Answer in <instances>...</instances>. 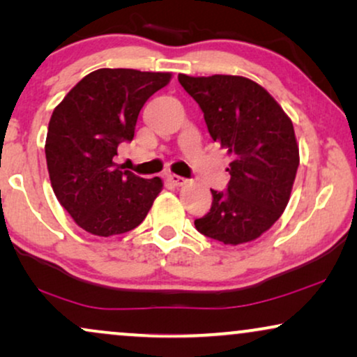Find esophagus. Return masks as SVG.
Returning <instances> with one entry per match:
<instances>
[{"instance_id":"34e87169","label":"esophagus","mask_w":357,"mask_h":357,"mask_svg":"<svg viewBox=\"0 0 357 357\" xmlns=\"http://www.w3.org/2000/svg\"><path fill=\"white\" fill-rule=\"evenodd\" d=\"M167 180L172 185H175V187H182V185H185V183L188 182V180L185 178V177H180V175H175V174L167 175Z\"/></svg>"}]
</instances>
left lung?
Wrapping results in <instances>:
<instances>
[{"mask_svg": "<svg viewBox=\"0 0 357 357\" xmlns=\"http://www.w3.org/2000/svg\"><path fill=\"white\" fill-rule=\"evenodd\" d=\"M178 82L203 110L211 138L232 158L227 190H211V209L195 219V227L226 245L255 241L289 202L299 167L292 121L248 77L178 75Z\"/></svg>", "mask_w": 357, "mask_h": 357, "instance_id": "obj_1", "label": "left lung"}]
</instances>
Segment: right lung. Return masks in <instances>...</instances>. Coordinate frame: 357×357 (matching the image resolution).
Instances as JSON below:
<instances>
[{
    "label": "right lung",
    "mask_w": 357,
    "mask_h": 357,
    "mask_svg": "<svg viewBox=\"0 0 357 357\" xmlns=\"http://www.w3.org/2000/svg\"><path fill=\"white\" fill-rule=\"evenodd\" d=\"M170 73L102 68L82 77L53 110L47 167L58 202L86 232L100 237L138 227L162 190L114 162L131 141L139 110L169 84Z\"/></svg>",
    "instance_id": "add662e5"
}]
</instances>
